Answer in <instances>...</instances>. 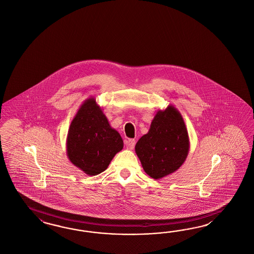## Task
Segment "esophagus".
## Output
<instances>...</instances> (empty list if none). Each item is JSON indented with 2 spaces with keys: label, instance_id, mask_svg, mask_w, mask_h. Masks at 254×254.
<instances>
[{
  "label": "esophagus",
  "instance_id": "1",
  "mask_svg": "<svg viewBox=\"0 0 254 254\" xmlns=\"http://www.w3.org/2000/svg\"><path fill=\"white\" fill-rule=\"evenodd\" d=\"M125 145H126V148L127 149H133V147H134V145H135V140H133V139H129V140H127L126 141V143H125Z\"/></svg>",
  "mask_w": 254,
  "mask_h": 254
}]
</instances>
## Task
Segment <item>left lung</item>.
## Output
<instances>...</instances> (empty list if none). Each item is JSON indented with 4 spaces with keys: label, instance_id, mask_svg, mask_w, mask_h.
I'll return each instance as SVG.
<instances>
[{
    "label": "left lung",
    "instance_id": "1",
    "mask_svg": "<svg viewBox=\"0 0 254 254\" xmlns=\"http://www.w3.org/2000/svg\"><path fill=\"white\" fill-rule=\"evenodd\" d=\"M189 132L179 110L169 105L158 110L147 133L138 140L135 153L145 174L161 179L183 165L189 155Z\"/></svg>",
    "mask_w": 254,
    "mask_h": 254
}]
</instances>
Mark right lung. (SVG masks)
Masks as SVG:
<instances>
[{"label":"right lung","instance_id":"obj_1","mask_svg":"<svg viewBox=\"0 0 254 254\" xmlns=\"http://www.w3.org/2000/svg\"><path fill=\"white\" fill-rule=\"evenodd\" d=\"M124 148L121 134L113 129L94 97L78 109L66 136V156L74 166L94 176L109 167Z\"/></svg>","mask_w":254,"mask_h":254}]
</instances>
